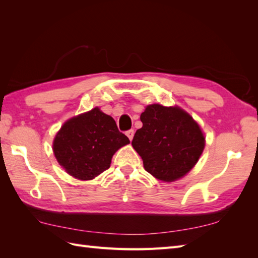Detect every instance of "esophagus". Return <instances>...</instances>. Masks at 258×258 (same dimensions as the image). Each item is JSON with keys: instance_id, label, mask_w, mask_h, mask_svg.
Returning <instances> with one entry per match:
<instances>
[{"instance_id": "1", "label": "esophagus", "mask_w": 258, "mask_h": 258, "mask_svg": "<svg viewBox=\"0 0 258 258\" xmlns=\"http://www.w3.org/2000/svg\"><path fill=\"white\" fill-rule=\"evenodd\" d=\"M126 135H127V138L130 139V141H132L133 136H134V130H128L127 132H126Z\"/></svg>"}]
</instances>
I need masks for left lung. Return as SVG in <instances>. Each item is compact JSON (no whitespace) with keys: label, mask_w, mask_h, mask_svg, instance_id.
I'll list each match as a JSON object with an SVG mask.
<instances>
[{"label":"left lung","mask_w":258,"mask_h":258,"mask_svg":"<svg viewBox=\"0 0 258 258\" xmlns=\"http://www.w3.org/2000/svg\"><path fill=\"white\" fill-rule=\"evenodd\" d=\"M132 141L146 172L164 182L187 174L199 161L205 138L193 117L177 106L149 105Z\"/></svg>","instance_id":"left-lung-1"}]
</instances>
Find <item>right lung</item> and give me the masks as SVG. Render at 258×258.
<instances>
[{
    "label": "right lung",
    "mask_w": 258,
    "mask_h": 258,
    "mask_svg": "<svg viewBox=\"0 0 258 258\" xmlns=\"http://www.w3.org/2000/svg\"><path fill=\"white\" fill-rule=\"evenodd\" d=\"M128 143L115 120L95 107L64 123L53 151L71 176L87 180L108 169L114 153Z\"/></svg>",
    "instance_id": "1"
}]
</instances>
